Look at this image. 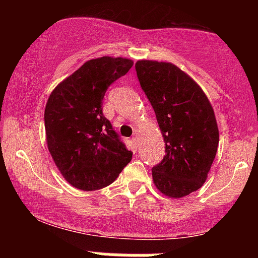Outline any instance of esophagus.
<instances>
[{
	"instance_id": "34e87169",
	"label": "esophagus",
	"mask_w": 258,
	"mask_h": 258,
	"mask_svg": "<svg viewBox=\"0 0 258 258\" xmlns=\"http://www.w3.org/2000/svg\"><path fill=\"white\" fill-rule=\"evenodd\" d=\"M132 139H133V142H135V143H138L139 133H138L137 131H135V133H133V137H132Z\"/></svg>"
}]
</instances>
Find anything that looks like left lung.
I'll return each instance as SVG.
<instances>
[{
  "mask_svg": "<svg viewBox=\"0 0 258 258\" xmlns=\"http://www.w3.org/2000/svg\"><path fill=\"white\" fill-rule=\"evenodd\" d=\"M136 72L165 142L164 159L153 167L160 193L180 199L203 186L217 153L220 133L211 103L177 65L138 60Z\"/></svg>",
  "mask_w": 258,
  "mask_h": 258,
  "instance_id": "obj_1",
  "label": "left lung"
}]
</instances>
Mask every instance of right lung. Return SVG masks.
Segmentation results:
<instances>
[{
	"label": "right lung",
	"mask_w": 258,
	"mask_h": 258,
	"mask_svg": "<svg viewBox=\"0 0 258 258\" xmlns=\"http://www.w3.org/2000/svg\"><path fill=\"white\" fill-rule=\"evenodd\" d=\"M122 57L94 58L59 82L44 109L49 153L69 184L97 190L111 184L131 161L132 152L103 115L106 88L132 68Z\"/></svg>",
	"instance_id": "obj_1"
}]
</instances>
